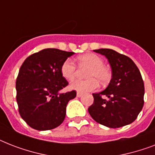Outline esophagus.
<instances>
[{"label":"esophagus","instance_id":"esophagus-1","mask_svg":"<svg viewBox=\"0 0 155 155\" xmlns=\"http://www.w3.org/2000/svg\"><path fill=\"white\" fill-rule=\"evenodd\" d=\"M82 95H83V94H82V93H81V92H78V93H77V96H78V97H81Z\"/></svg>","mask_w":155,"mask_h":155}]
</instances>
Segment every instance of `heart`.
Instances as JSON below:
<instances>
[{"label": "heart", "instance_id": "b5f03b06", "mask_svg": "<svg viewBox=\"0 0 155 155\" xmlns=\"http://www.w3.org/2000/svg\"><path fill=\"white\" fill-rule=\"evenodd\" d=\"M80 67H87L85 72L86 80H75L70 84V88L78 92H90L98 87L99 83L106 84L110 79V73L103 65V61L97 54H81L77 58ZM76 65L70 59L66 60L61 66V73L67 81H73L76 76Z\"/></svg>", "mask_w": 155, "mask_h": 155}]
</instances>
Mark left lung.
Listing matches in <instances>:
<instances>
[{"label":"left lung","instance_id":"left-lung-1","mask_svg":"<svg viewBox=\"0 0 155 155\" xmlns=\"http://www.w3.org/2000/svg\"><path fill=\"white\" fill-rule=\"evenodd\" d=\"M104 55L110 65L112 78L106 90L93 94L88 111L97 123L110 128L130 124L144 104V83L135 63L129 57L110 49L94 50Z\"/></svg>","mask_w":155,"mask_h":155}]
</instances>
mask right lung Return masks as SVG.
<instances>
[{"mask_svg": "<svg viewBox=\"0 0 155 155\" xmlns=\"http://www.w3.org/2000/svg\"><path fill=\"white\" fill-rule=\"evenodd\" d=\"M74 54L45 49L28 56L20 68L16 81L18 110L33 129L52 130L65 119L66 106L77 93H59L69 84L61 73V66Z\"/></svg>", "mask_w": 155, "mask_h": 155, "instance_id": "obj_1", "label": "right lung"}]
</instances>
